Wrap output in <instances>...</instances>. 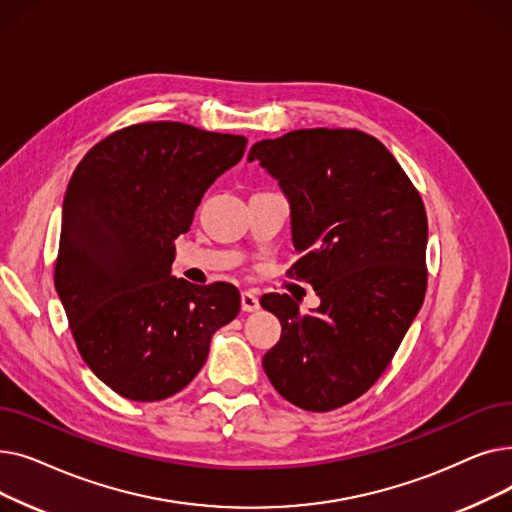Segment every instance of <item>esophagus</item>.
I'll list each match as a JSON object with an SVG mask.
<instances>
[{
	"instance_id": "34e87169",
	"label": "esophagus",
	"mask_w": 512,
	"mask_h": 512,
	"mask_svg": "<svg viewBox=\"0 0 512 512\" xmlns=\"http://www.w3.org/2000/svg\"><path fill=\"white\" fill-rule=\"evenodd\" d=\"M240 305H242V311L245 313H253V311H257L259 309V299L255 297L253 292H242L240 294Z\"/></svg>"
}]
</instances>
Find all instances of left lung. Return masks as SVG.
Returning <instances> with one entry per match:
<instances>
[{
    "mask_svg": "<svg viewBox=\"0 0 512 512\" xmlns=\"http://www.w3.org/2000/svg\"><path fill=\"white\" fill-rule=\"evenodd\" d=\"M255 159L290 205L301 255L290 276L321 301L301 315L288 294L261 297L282 324L263 369L292 405L334 411L375 384L423 305L425 207L394 155L361 130H292L255 143Z\"/></svg>",
    "mask_w": 512,
    "mask_h": 512,
    "instance_id": "obj_1",
    "label": "left lung"
}]
</instances>
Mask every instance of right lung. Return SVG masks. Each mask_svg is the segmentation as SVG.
<instances>
[{
    "mask_svg": "<svg viewBox=\"0 0 512 512\" xmlns=\"http://www.w3.org/2000/svg\"><path fill=\"white\" fill-rule=\"evenodd\" d=\"M247 139L145 122L97 143L64 197L56 290L78 353L124 398L164 400L191 384L213 334L240 311L232 284L172 276L174 240Z\"/></svg>",
    "mask_w": 512,
    "mask_h": 512,
    "instance_id": "add662e5",
    "label": "right lung"
}]
</instances>
